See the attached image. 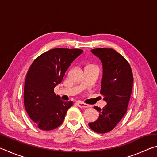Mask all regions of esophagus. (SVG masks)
<instances>
[{
	"instance_id": "1",
	"label": "esophagus",
	"mask_w": 157,
	"mask_h": 157,
	"mask_svg": "<svg viewBox=\"0 0 157 157\" xmlns=\"http://www.w3.org/2000/svg\"><path fill=\"white\" fill-rule=\"evenodd\" d=\"M77 105L80 108H88V107H90V105H87L86 104V103H84L82 102H80V101H78V102H76Z\"/></svg>"
}]
</instances>
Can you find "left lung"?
<instances>
[{
	"label": "left lung",
	"mask_w": 157,
	"mask_h": 157,
	"mask_svg": "<svg viewBox=\"0 0 157 157\" xmlns=\"http://www.w3.org/2000/svg\"><path fill=\"white\" fill-rule=\"evenodd\" d=\"M91 52L102 63L100 94L107 104L102 109L94 107L99 118L89 126L93 131L105 134L111 131L127 112L134 78L129 63L116 50L100 48L92 49Z\"/></svg>",
	"instance_id": "1"
}]
</instances>
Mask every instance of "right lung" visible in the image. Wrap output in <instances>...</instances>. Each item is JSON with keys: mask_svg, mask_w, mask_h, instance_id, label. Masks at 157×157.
<instances>
[{"mask_svg": "<svg viewBox=\"0 0 157 157\" xmlns=\"http://www.w3.org/2000/svg\"><path fill=\"white\" fill-rule=\"evenodd\" d=\"M81 49L54 48L41 54L32 63L25 78L24 106L28 116L42 130L60 126L72 101L63 102L54 88L66 71L81 55Z\"/></svg>", "mask_w": 157, "mask_h": 157, "instance_id": "obj_1", "label": "right lung"}]
</instances>
